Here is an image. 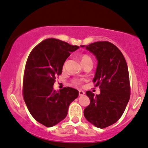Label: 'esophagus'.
Masks as SVG:
<instances>
[{"label": "esophagus", "mask_w": 148, "mask_h": 148, "mask_svg": "<svg viewBox=\"0 0 148 148\" xmlns=\"http://www.w3.org/2000/svg\"><path fill=\"white\" fill-rule=\"evenodd\" d=\"M85 94V92H84L83 90H79V95H83Z\"/></svg>", "instance_id": "esophagus-1"}]
</instances>
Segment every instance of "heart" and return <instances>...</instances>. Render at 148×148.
<instances>
[{"instance_id": "b5f03b06", "label": "heart", "mask_w": 148, "mask_h": 148, "mask_svg": "<svg viewBox=\"0 0 148 148\" xmlns=\"http://www.w3.org/2000/svg\"><path fill=\"white\" fill-rule=\"evenodd\" d=\"M80 61H81V63L82 65H84L85 63L88 62V61H92L91 58H90L89 56L87 55H82L81 57H80ZM82 80L79 79H76L73 80V83L75 84H81Z\"/></svg>"}]
</instances>
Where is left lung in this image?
<instances>
[{
    "label": "left lung",
    "instance_id": "obj_1",
    "mask_svg": "<svg viewBox=\"0 0 148 148\" xmlns=\"http://www.w3.org/2000/svg\"><path fill=\"white\" fill-rule=\"evenodd\" d=\"M96 57L97 69L92 81L100 93L86 92L90 103L84 110L86 119L97 128L103 129L116 122L124 112L130 97V85L127 62L116 45L99 41L81 45Z\"/></svg>",
    "mask_w": 148,
    "mask_h": 148
}]
</instances>
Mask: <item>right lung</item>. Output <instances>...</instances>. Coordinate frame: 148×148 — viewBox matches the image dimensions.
<instances>
[{"label":"right lung","instance_id":"1","mask_svg":"<svg viewBox=\"0 0 148 148\" xmlns=\"http://www.w3.org/2000/svg\"><path fill=\"white\" fill-rule=\"evenodd\" d=\"M79 48L48 38L34 47L27 58L23 97L33 118L45 127H53L64 120L69 105L78 97L76 89L67 87L58 92L53 90V84L70 53Z\"/></svg>","mask_w":148,"mask_h":148}]
</instances>
